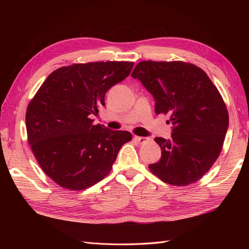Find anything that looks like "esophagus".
Returning a JSON list of instances; mask_svg holds the SVG:
<instances>
[{
  "label": "esophagus",
  "instance_id": "34e87169",
  "mask_svg": "<svg viewBox=\"0 0 249 249\" xmlns=\"http://www.w3.org/2000/svg\"><path fill=\"white\" fill-rule=\"evenodd\" d=\"M134 139H135L137 142H139V143H141V144L146 143V142L150 140L149 138H146V137H139V136H135Z\"/></svg>",
  "mask_w": 249,
  "mask_h": 249
}]
</instances>
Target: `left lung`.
Masks as SVG:
<instances>
[{
  "label": "left lung",
  "instance_id": "8db88e82",
  "mask_svg": "<svg viewBox=\"0 0 249 249\" xmlns=\"http://www.w3.org/2000/svg\"><path fill=\"white\" fill-rule=\"evenodd\" d=\"M131 77L138 79L155 100V112L169 114L170 139L156 137L160 160L149 166L165 183L184 186L210 170L220 154L229 114L208 75L194 64L142 61Z\"/></svg>",
  "mask_w": 249,
  "mask_h": 249
}]
</instances>
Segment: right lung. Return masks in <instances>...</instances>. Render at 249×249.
<instances>
[{
  "instance_id": "1",
  "label": "right lung",
  "mask_w": 249,
  "mask_h": 249,
  "mask_svg": "<svg viewBox=\"0 0 249 249\" xmlns=\"http://www.w3.org/2000/svg\"><path fill=\"white\" fill-rule=\"evenodd\" d=\"M133 62H93L51 72L25 114L28 141L40 168L60 186L82 190L111 171L131 134L94 125L114 84L128 77Z\"/></svg>"
}]
</instances>
